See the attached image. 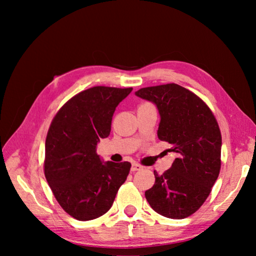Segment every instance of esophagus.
Here are the masks:
<instances>
[{
	"instance_id": "obj_1",
	"label": "esophagus",
	"mask_w": 256,
	"mask_h": 256,
	"mask_svg": "<svg viewBox=\"0 0 256 256\" xmlns=\"http://www.w3.org/2000/svg\"><path fill=\"white\" fill-rule=\"evenodd\" d=\"M142 170L141 164H138V162H132V167H131L132 172H136V170Z\"/></svg>"
}]
</instances>
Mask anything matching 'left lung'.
I'll list each match as a JSON object with an SVG mask.
<instances>
[{
	"label": "left lung",
	"instance_id": "1",
	"mask_svg": "<svg viewBox=\"0 0 256 256\" xmlns=\"http://www.w3.org/2000/svg\"><path fill=\"white\" fill-rule=\"evenodd\" d=\"M136 94L157 106L159 140L170 144L177 154L162 175L154 172V185L146 190V198L157 214L184 219L204 203L219 176V125L200 97L176 84L146 86Z\"/></svg>",
	"mask_w": 256,
	"mask_h": 256
}]
</instances>
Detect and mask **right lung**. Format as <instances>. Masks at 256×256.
Here are the masks:
<instances>
[{"instance_id":"right-lung-1","label":"right lung","mask_w":256,"mask_h":256,"mask_svg":"<svg viewBox=\"0 0 256 256\" xmlns=\"http://www.w3.org/2000/svg\"><path fill=\"white\" fill-rule=\"evenodd\" d=\"M132 88L92 86L76 94L58 112L47 133L44 172L60 206L80 222L110 209L131 164L104 162L97 144L110 133L118 104Z\"/></svg>"}]
</instances>
